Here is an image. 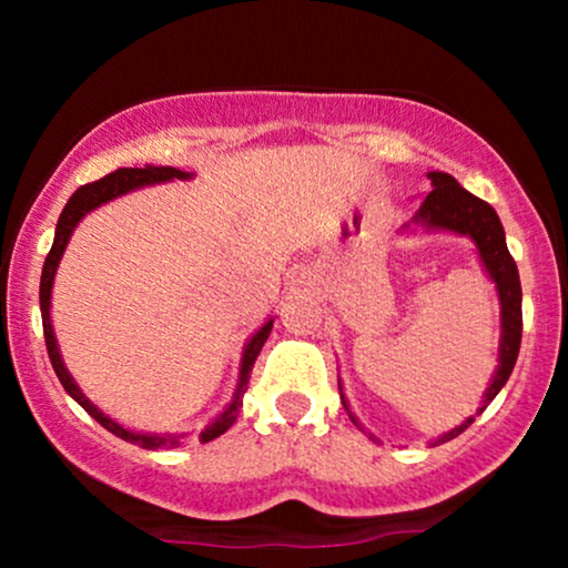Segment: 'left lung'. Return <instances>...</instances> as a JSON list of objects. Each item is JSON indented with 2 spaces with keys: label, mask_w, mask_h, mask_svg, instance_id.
<instances>
[{
  "label": "left lung",
  "mask_w": 568,
  "mask_h": 568,
  "mask_svg": "<svg viewBox=\"0 0 568 568\" xmlns=\"http://www.w3.org/2000/svg\"><path fill=\"white\" fill-rule=\"evenodd\" d=\"M427 179L433 181V192L422 200L419 211L414 213V219L408 224L400 226V232H452L459 234V237H470L475 251H478L480 266L486 270L488 280L494 283L499 296V357H497V371H494L491 382H488L484 400H480V410H486L488 403L499 395V389L505 387L507 379H510L515 361H518L520 349V334H524V317H520V302H524V293H520V277L518 266H515L510 251H507L505 243V230H501V221L488 202H484L475 194L467 192L465 186H459V181L454 175L433 171L427 173ZM338 395H342L344 408H347L352 425L361 427L357 416L349 410L347 397H344L342 379H338ZM473 425V416H467L459 427L448 429L440 438H435L433 446L438 443H446L456 438L459 433H465L467 427ZM366 433V429H363ZM368 438L376 440L374 433H368Z\"/></svg>",
  "instance_id": "1"
}]
</instances>
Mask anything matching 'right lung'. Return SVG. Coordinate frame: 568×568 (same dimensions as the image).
Returning a JSON list of instances; mask_svg holds the SVG:
<instances>
[{
  "mask_svg": "<svg viewBox=\"0 0 568 568\" xmlns=\"http://www.w3.org/2000/svg\"><path fill=\"white\" fill-rule=\"evenodd\" d=\"M194 173H186V171H179V168H171V165H143V168H120V171L103 175L101 181H93V184H84L77 189L74 194H71L67 207H63L61 219H58L55 224V240H53V247H50L48 258H44V266H42V283H39V310H42V328H44V344H48V355H50V363H53L55 368V376L61 379L63 389L74 397L80 406L88 410L90 416L98 422L101 427H106L109 433H114L116 438L128 440V443H135V446L141 448H149V452H158V448H173L175 443H179L184 435H168V433H139V429H130L125 425H120V422H114L112 416L103 414L101 408L95 406L93 400H90L88 395L82 393L80 384L74 382V376L69 374V368L63 366V357H61V349H58V338H55V331H53V321H50V298H53V283H55V272H58V264H61L63 258V251H67L71 234H74L77 224L88 216V213H93L95 207L106 205V202H112L116 197H122V194H130L135 192V189H143V186H154V184H168V181H189ZM272 317L266 321L262 328L256 331L251 338L245 342L243 347V355H240V374H237V387H234V395L232 400L226 403V408L221 410L216 419L211 422L205 429L200 433V440L207 443L213 438H219V435H224L226 429L234 425V419H237L240 408H243V395L247 389V379H251V371H253V363H256L258 352H262L264 342L270 338V331H272Z\"/></svg>",
  "mask_w": 568,
  "mask_h": 568,
  "instance_id": "obj_1",
  "label": "right lung"
}]
</instances>
